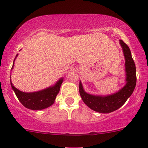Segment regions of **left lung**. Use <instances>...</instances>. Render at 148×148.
Instances as JSON below:
<instances>
[{
    "label": "left lung",
    "instance_id": "left-lung-1",
    "mask_svg": "<svg viewBox=\"0 0 148 148\" xmlns=\"http://www.w3.org/2000/svg\"><path fill=\"white\" fill-rule=\"evenodd\" d=\"M125 58L126 84L123 88L110 95H93L84 90L81 81L79 83V92L85 103L90 109L99 113L108 114L117 110L123 106L127 99L132 94L137 82L136 67L132 58L131 51L129 47L122 40H119Z\"/></svg>",
    "mask_w": 148,
    "mask_h": 148
}]
</instances>
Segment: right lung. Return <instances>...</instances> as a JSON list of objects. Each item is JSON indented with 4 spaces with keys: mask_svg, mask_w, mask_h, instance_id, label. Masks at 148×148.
I'll list each match as a JSON object with an SVG mask.
<instances>
[{
    "mask_svg": "<svg viewBox=\"0 0 148 148\" xmlns=\"http://www.w3.org/2000/svg\"><path fill=\"white\" fill-rule=\"evenodd\" d=\"M18 55L17 54L14 61L16 59ZM14 61L11 70L14 68ZM10 80H11V86L13 90L15 92L16 96H17L19 101L22 103L23 106L31 110H42L52 106L55 103L57 95L59 93L60 86L63 82V77L60 78L53 86L35 92L21 91L13 85L11 80V75H10Z\"/></svg>",
    "mask_w": 148,
    "mask_h": 148,
    "instance_id": "right-lung-1",
    "label": "right lung"
}]
</instances>
